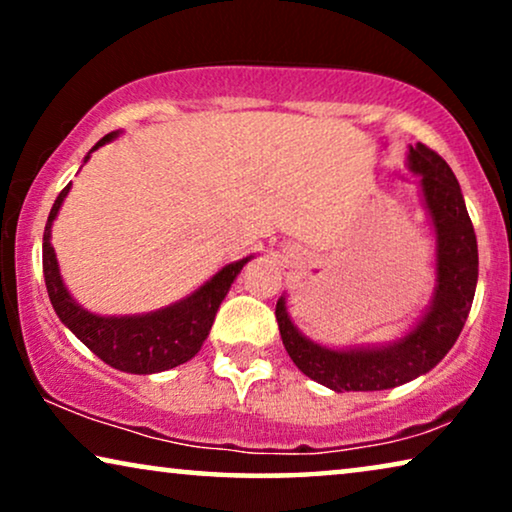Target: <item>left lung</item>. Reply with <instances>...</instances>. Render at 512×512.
Wrapping results in <instances>:
<instances>
[{"label": "left lung", "instance_id": "obj_1", "mask_svg": "<svg viewBox=\"0 0 512 512\" xmlns=\"http://www.w3.org/2000/svg\"><path fill=\"white\" fill-rule=\"evenodd\" d=\"M408 167L419 177L436 233V286L422 319L387 345L331 349L298 331L286 310V296L277 300L275 317L291 361L300 373L333 391L394 389L429 373L457 342L471 312L478 284V242L459 181L450 165L424 144L410 146Z\"/></svg>", "mask_w": 512, "mask_h": 512}]
</instances>
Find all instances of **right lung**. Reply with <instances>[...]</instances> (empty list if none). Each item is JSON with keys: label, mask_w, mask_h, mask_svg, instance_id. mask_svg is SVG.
<instances>
[{"label": "right lung", "mask_w": 512, "mask_h": 512, "mask_svg": "<svg viewBox=\"0 0 512 512\" xmlns=\"http://www.w3.org/2000/svg\"><path fill=\"white\" fill-rule=\"evenodd\" d=\"M118 132H109L97 142L83 163H88L90 153L100 146L114 142ZM67 184L53 202L51 214H48L44 230V279L51 305L62 324L79 338L95 356H100L111 368L123 370V373L151 375L163 373V370L177 368L181 363L191 361L200 352L202 342L212 331L216 310L230 291V284L240 275V270L254 256L240 258V261L223 265L212 279H207L200 289L191 296L177 300V303L160 307L156 312L146 314H125V317H102V314L88 312L72 298L62 282L58 258L51 244V228L55 216H58L62 200L67 198Z\"/></svg>", "instance_id": "right-lung-1"}]
</instances>
